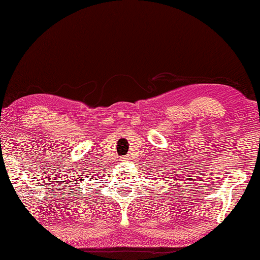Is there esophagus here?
<instances>
[{"label": "esophagus", "instance_id": "esophagus-1", "mask_svg": "<svg viewBox=\"0 0 260 260\" xmlns=\"http://www.w3.org/2000/svg\"><path fill=\"white\" fill-rule=\"evenodd\" d=\"M131 158L128 156H123V157H121V160H122V162H128V160H129Z\"/></svg>", "mask_w": 260, "mask_h": 260}]
</instances>
